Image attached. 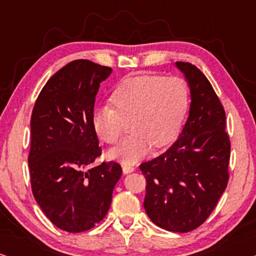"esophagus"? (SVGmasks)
<instances>
[{"mask_svg": "<svg viewBox=\"0 0 256 256\" xmlns=\"http://www.w3.org/2000/svg\"><path fill=\"white\" fill-rule=\"evenodd\" d=\"M122 170H124V174H130L134 171V166H129V164H124V166H122Z\"/></svg>", "mask_w": 256, "mask_h": 256, "instance_id": "obj_1", "label": "esophagus"}]
</instances>
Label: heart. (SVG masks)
Returning <instances> with one entry per match:
<instances>
[{
    "instance_id": "b5f03b06",
    "label": "heart",
    "mask_w": 256,
    "mask_h": 256,
    "mask_svg": "<svg viewBox=\"0 0 256 256\" xmlns=\"http://www.w3.org/2000/svg\"><path fill=\"white\" fill-rule=\"evenodd\" d=\"M110 107L94 112L93 127L101 141L115 144L129 122L132 134L108 156L132 164L154 148L169 144L180 132L188 107L186 82L180 76H128L110 96Z\"/></svg>"
}]
</instances>
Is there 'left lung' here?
Returning a JSON list of instances; mask_svg holds the SVG:
<instances>
[{"label":"left lung","mask_w":256,"mask_h":256,"mask_svg":"<svg viewBox=\"0 0 256 256\" xmlns=\"http://www.w3.org/2000/svg\"><path fill=\"white\" fill-rule=\"evenodd\" d=\"M191 90L182 134L162 155L142 163L146 214L160 228L186 233L206 222L228 183L230 141L226 113L197 66L177 62Z\"/></svg>","instance_id":"left-lung-1"}]
</instances>
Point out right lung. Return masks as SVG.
Returning <instances> with one entry per match:
<instances>
[{"label":"right lung","instance_id":"1","mask_svg":"<svg viewBox=\"0 0 256 256\" xmlns=\"http://www.w3.org/2000/svg\"><path fill=\"white\" fill-rule=\"evenodd\" d=\"M110 72L87 59L68 62L48 80L31 114V190L50 222L68 233L88 230L106 216L122 174L114 160L90 168L101 156L96 96Z\"/></svg>","mask_w":256,"mask_h":256}]
</instances>
